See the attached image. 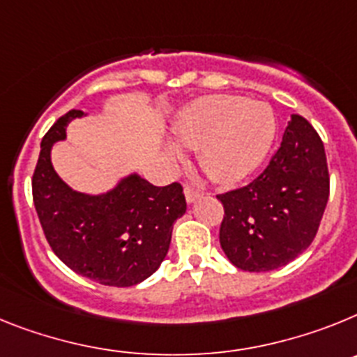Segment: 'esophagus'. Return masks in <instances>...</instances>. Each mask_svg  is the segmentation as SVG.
I'll list each match as a JSON object with an SVG mask.
<instances>
[{
	"mask_svg": "<svg viewBox=\"0 0 357 357\" xmlns=\"http://www.w3.org/2000/svg\"><path fill=\"white\" fill-rule=\"evenodd\" d=\"M201 196H203V192L197 190V188L190 187V185H187V187H185V197H187L188 203H192V201H196L197 197H201Z\"/></svg>",
	"mask_w": 357,
	"mask_h": 357,
	"instance_id": "obj_1",
	"label": "esophagus"
}]
</instances>
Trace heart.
<instances>
[{"label":"heart","instance_id":"obj_1","mask_svg":"<svg viewBox=\"0 0 357 357\" xmlns=\"http://www.w3.org/2000/svg\"><path fill=\"white\" fill-rule=\"evenodd\" d=\"M277 122L264 102H248L234 95H212L190 104L174 123V135L185 147L199 151V165L215 183L246 178L271 149ZM172 160L181 153L167 145Z\"/></svg>","mask_w":357,"mask_h":357}]
</instances>
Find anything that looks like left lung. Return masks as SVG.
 <instances>
[{
	"mask_svg": "<svg viewBox=\"0 0 357 357\" xmlns=\"http://www.w3.org/2000/svg\"><path fill=\"white\" fill-rule=\"evenodd\" d=\"M328 183L324 142L293 114L268 167L244 187L217 194L225 208L219 241L231 264L271 271L305 252L320 228Z\"/></svg>",
	"mask_w": 357,
	"mask_h": 357,
	"instance_id": "obj_1",
	"label": "left lung"
}]
</instances>
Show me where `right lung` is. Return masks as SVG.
I'll use <instances>...</instances> for the list:
<instances>
[{"instance_id": "obj_1", "label": "right lung", "mask_w": 357, "mask_h": 357, "mask_svg": "<svg viewBox=\"0 0 357 357\" xmlns=\"http://www.w3.org/2000/svg\"><path fill=\"white\" fill-rule=\"evenodd\" d=\"M80 114L68 111L43 138L32 178L37 217L50 248L68 268L104 286H135L169 252L174 221L187 210L183 187L178 181L154 187L135 174L104 196L71 190L52 167L50 151Z\"/></svg>"}]
</instances>
